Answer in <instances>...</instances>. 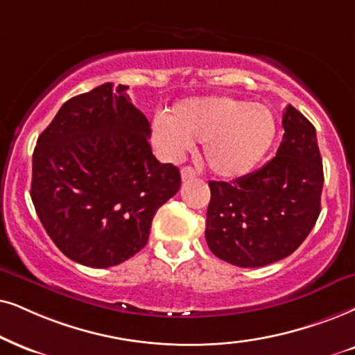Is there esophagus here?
Wrapping results in <instances>:
<instances>
[{
    "mask_svg": "<svg viewBox=\"0 0 355 355\" xmlns=\"http://www.w3.org/2000/svg\"><path fill=\"white\" fill-rule=\"evenodd\" d=\"M193 177H196V172L191 167H183L182 168V180L183 182L190 180V178H193Z\"/></svg>",
    "mask_w": 355,
    "mask_h": 355,
    "instance_id": "esophagus-1",
    "label": "esophagus"
}]
</instances>
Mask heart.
<instances>
[{
	"label": "heart",
	"mask_w": 355,
	"mask_h": 355,
	"mask_svg": "<svg viewBox=\"0 0 355 355\" xmlns=\"http://www.w3.org/2000/svg\"><path fill=\"white\" fill-rule=\"evenodd\" d=\"M275 134V116L267 106L234 96L180 101L167 119L152 125V141L164 155L182 159L193 142H203L206 164L224 178L249 173L270 149Z\"/></svg>",
	"instance_id": "heart-1"
}]
</instances>
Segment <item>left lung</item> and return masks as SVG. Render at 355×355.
Wrapping results in <instances>:
<instances>
[{
	"instance_id": "1",
	"label": "left lung",
	"mask_w": 355,
	"mask_h": 355,
	"mask_svg": "<svg viewBox=\"0 0 355 355\" xmlns=\"http://www.w3.org/2000/svg\"><path fill=\"white\" fill-rule=\"evenodd\" d=\"M277 155L237 180L209 182L206 242L237 267H263L293 254L321 213L324 175L316 129L286 106Z\"/></svg>"
}]
</instances>
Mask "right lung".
<instances>
[{
  "instance_id": "right-lung-1",
  "label": "right lung",
  "mask_w": 355,
  "mask_h": 355,
  "mask_svg": "<svg viewBox=\"0 0 355 355\" xmlns=\"http://www.w3.org/2000/svg\"><path fill=\"white\" fill-rule=\"evenodd\" d=\"M105 83L70 98L33 154L31 198L67 257L118 266L149 241L157 209L180 190V172L152 154L149 121L125 92Z\"/></svg>"
}]
</instances>
